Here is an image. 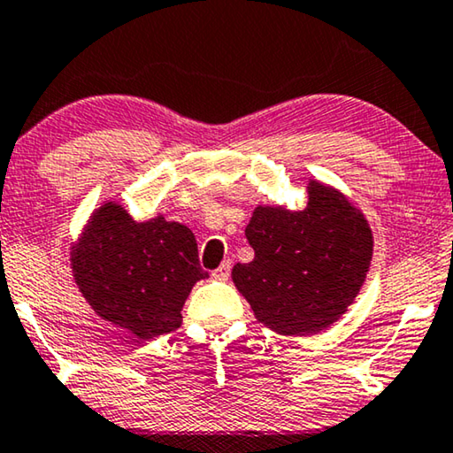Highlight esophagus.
<instances>
[{
    "mask_svg": "<svg viewBox=\"0 0 453 453\" xmlns=\"http://www.w3.org/2000/svg\"><path fill=\"white\" fill-rule=\"evenodd\" d=\"M229 273H232V263H229V260H224V263L211 273V277L218 279V281H227Z\"/></svg>",
    "mask_w": 453,
    "mask_h": 453,
    "instance_id": "esophagus-1",
    "label": "esophagus"
}]
</instances>
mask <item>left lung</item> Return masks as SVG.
I'll list each match as a JSON object with an SVG mask.
<instances>
[{
  "instance_id": "left-lung-1",
  "label": "left lung",
  "mask_w": 453,
  "mask_h": 453,
  "mask_svg": "<svg viewBox=\"0 0 453 453\" xmlns=\"http://www.w3.org/2000/svg\"><path fill=\"white\" fill-rule=\"evenodd\" d=\"M246 238L252 263L232 269L235 288L266 328L310 336L345 314L373 254L367 219L339 190L310 180L302 211L257 207Z\"/></svg>"
}]
</instances>
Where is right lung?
I'll list each match as a JSON object with an SVG mask.
<instances>
[{"label": "right lung", "instance_id": "right-lung-1", "mask_svg": "<svg viewBox=\"0 0 453 453\" xmlns=\"http://www.w3.org/2000/svg\"><path fill=\"white\" fill-rule=\"evenodd\" d=\"M72 269L94 311L142 341L180 326L190 289L209 277L187 226L162 215L137 224L117 203H104L88 221Z\"/></svg>", "mask_w": 453, "mask_h": 453}]
</instances>
